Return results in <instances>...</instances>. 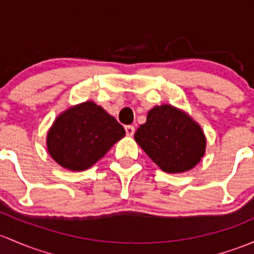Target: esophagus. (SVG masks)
Returning a JSON list of instances; mask_svg holds the SVG:
<instances>
[{
    "mask_svg": "<svg viewBox=\"0 0 254 254\" xmlns=\"http://www.w3.org/2000/svg\"><path fill=\"white\" fill-rule=\"evenodd\" d=\"M125 132H127V136H132L135 132V127L132 125H127L125 127Z\"/></svg>",
    "mask_w": 254,
    "mask_h": 254,
    "instance_id": "1",
    "label": "esophagus"
}]
</instances>
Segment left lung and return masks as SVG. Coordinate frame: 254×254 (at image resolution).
Instances as JSON below:
<instances>
[{
    "mask_svg": "<svg viewBox=\"0 0 254 254\" xmlns=\"http://www.w3.org/2000/svg\"><path fill=\"white\" fill-rule=\"evenodd\" d=\"M135 141L165 173H184L196 167L204 156L205 136L189 114L170 105L156 106Z\"/></svg>",
    "mask_w": 254,
    "mask_h": 254,
    "instance_id": "8db88e82",
    "label": "left lung"
}]
</instances>
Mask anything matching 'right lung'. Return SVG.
<instances>
[{"instance_id": "right-lung-1", "label": "right lung", "mask_w": 254, "mask_h": 254, "mask_svg": "<svg viewBox=\"0 0 254 254\" xmlns=\"http://www.w3.org/2000/svg\"><path fill=\"white\" fill-rule=\"evenodd\" d=\"M125 136V130L92 101L66 109L47 134V149L53 159L74 172L86 170Z\"/></svg>"}]
</instances>
